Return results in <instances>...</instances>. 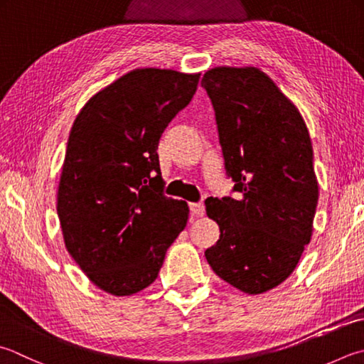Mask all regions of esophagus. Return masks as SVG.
Masks as SVG:
<instances>
[{
  "instance_id": "1",
  "label": "esophagus",
  "mask_w": 364,
  "mask_h": 364,
  "mask_svg": "<svg viewBox=\"0 0 364 364\" xmlns=\"http://www.w3.org/2000/svg\"><path fill=\"white\" fill-rule=\"evenodd\" d=\"M190 210H191V214L196 215V217H203L205 214V208H204L203 203H191Z\"/></svg>"
}]
</instances>
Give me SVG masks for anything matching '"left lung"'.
<instances>
[{"instance_id":"obj_1","label":"left lung","mask_w":364,"mask_h":364,"mask_svg":"<svg viewBox=\"0 0 364 364\" xmlns=\"http://www.w3.org/2000/svg\"><path fill=\"white\" fill-rule=\"evenodd\" d=\"M215 111L231 196L208 198L220 239L204 252L218 277L249 294L284 282L311 242L318 182L311 136L298 107L253 66L203 75Z\"/></svg>"}]
</instances>
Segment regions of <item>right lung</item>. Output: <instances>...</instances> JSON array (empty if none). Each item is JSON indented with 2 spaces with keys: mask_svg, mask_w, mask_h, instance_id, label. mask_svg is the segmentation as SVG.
<instances>
[{
  "mask_svg": "<svg viewBox=\"0 0 364 364\" xmlns=\"http://www.w3.org/2000/svg\"><path fill=\"white\" fill-rule=\"evenodd\" d=\"M198 80L133 70L88 100L73 123L57 195L61 231L85 276L114 296L152 284L187 225V203L163 195L156 149Z\"/></svg>",
  "mask_w": 364,
  "mask_h": 364,
  "instance_id": "obj_1",
  "label": "right lung"
}]
</instances>
